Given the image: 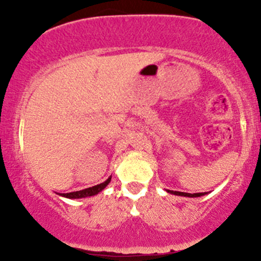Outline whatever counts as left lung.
Returning <instances> with one entry per match:
<instances>
[{
  "label": "left lung",
  "mask_w": 261,
  "mask_h": 261,
  "mask_svg": "<svg viewBox=\"0 0 261 261\" xmlns=\"http://www.w3.org/2000/svg\"><path fill=\"white\" fill-rule=\"evenodd\" d=\"M168 193L174 194V195H179V196H188V197H197V196H202L205 195L206 193H197V194H188V193H181V191H173V190H168Z\"/></svg>",
  "instance_id": "8db88e82"
}]
</instances>
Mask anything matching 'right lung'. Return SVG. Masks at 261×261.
<instances>
[{"mask_svg":"<svg viewBox=\"0 0 261 261\" xmlns=\"http://www.w3.org/2000/svg\"><path fill=\"white\" fill-rule=\"evenodd\" d=\"M110 179L112 178H108L106 181L101 182L99 185H95V187L85 189V190H80V191H73V193H67V194H61L62 196L68 197V199H81V197H87V196H93L95 194H98L99 191L103 190L104 188L109 184Z\"/></svg>","mask_w":261,"mask_h":261,"instance_id":"add662e5","label":"right lung"}]
</instances>
